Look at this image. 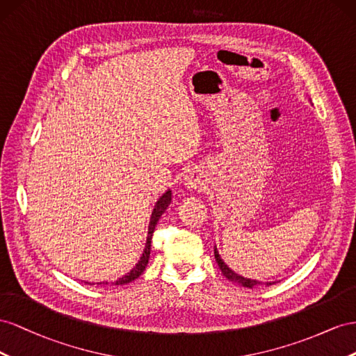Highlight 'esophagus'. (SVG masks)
<instances>
[{
    "instance_id": "34e87169",
    "label": "esophagus",
    "mask_w": 356,
    "mask_h": 356,
    "mask_svg": "<svg viewBox=\"0 0 356 356\" xmlns=\"http://www.w3.org/2000/svg\"><path fill=\"white\" fill-rule=\"evenodd\" d=\"M185 186L188 189H201L204 185V179H202V172L198 168H191L185 175Z\"/></svg>"
}]
</instances>
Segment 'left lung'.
<instances>
[{"label": "left lung", "mask_w": 356, "mask_h": 356, "mask_svg": "<svg viewBox=\"0 0 356 356\" xmlns=\"http://www.w3.org/2000/svg\"><path fill=\"white\" fill-rule=\"evenodd\" d=\"M215 258H216V262H218L219 268H220L222 273H223V276H225L227 279H229V280H232V282H238V283H241L243 286H246V288H252V286H255V285H258V283H259V282H257V280H250V279L241 277V276H238L237 273L232 271V270L227 266V264L222 261V258L219 257V253H218L216 249H215ZM267 285H271V283H267Z\"/></svg>", "instance_id": "left-lung-1"}]
</instances>
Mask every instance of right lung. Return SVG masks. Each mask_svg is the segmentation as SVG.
Returning a JSON list of instances; mask_svg holds the SVG:
<instances>
[{
    "label": "right lung",
    "instance_id": "right-lung-1",
    "mask_svg": "<svg viewBox=\"0 0 356 356\" xmlns=\"http://www.w3.org/2000/svg\"><path fill=\"white\" fill-rule=\"evenodd\" d=\"M170 202H171V191H167L165 194L158 200L154 211H152V218H150V223H149V232H147V241H146V248H145L143 255H141L140 261L136 264V267L133 270H131L128 274H125L124 277H120L116 282V285H124V283H129V282L136 280L138 276H141V273H143L145 268L147 267L149 257H150L152 236H154V231H155V227H156V223H158L161 215L167 210V207L170 206Z\"/></svg>",
    "mask_w": 356,
    "mask_h": 356
}]
</instances>
